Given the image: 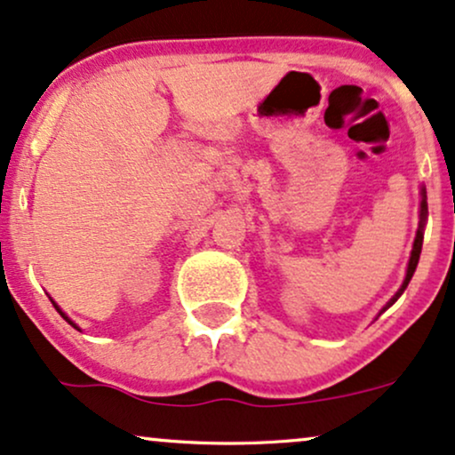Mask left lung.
I'll use <instances>...</instances> for the list:
<instances>
[{
    "instance_id": "8db88e82",
    "label": "left lung",
    "mask_w": 455,
    "mask_h": 455,
    "mask_svg": "<svg viewBox=\"0 0 455 455\" xmlns=\"http://www.w3.org/2000/svg\"><path fill=\"white\" fill-rule=\"evenodd\" d=\"M419 196H422V200H419V226H418V232H416V240H413L411 257H409V263H407V274H405V280H403L401 289L396 291L395 295H392V299L388 301V304H386V306L382 307V312H384V310H388V307H390L392 304H395L396 299H399V297L403 295V291L407 289V284H409V280H411L413 272H416V267H418L419 253H422V243H424V228H426V219H428V202H426V188H424V185H422V189H419ZM382 312H379V314H382Z\"/></svg>"
}]
</instances>
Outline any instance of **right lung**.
Instances as JSON below:
<instances>
[{"mask_svg":"<svg viewBox=\"0 0 455 455\" xmlns=\"http://www.w3.org/2000/svg\"><path fill=\"white\" fill-rule=\"evenodd\" d=\"M52 304H54V301H52ZM54 307H56V310H59V314H60V316H63V318H65V321H67V323H69L73 329H77V331H80V327H77V324H76V323H73V321H71V318H69V316H67V314H65L63 310H60V307H59V306H56V304H54Z\"/></svg>","mask_w":455,"mask_h":455,"instance_id":"right-lung-1","label":"right lung"}]
</instances>
